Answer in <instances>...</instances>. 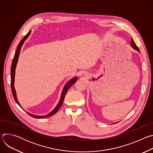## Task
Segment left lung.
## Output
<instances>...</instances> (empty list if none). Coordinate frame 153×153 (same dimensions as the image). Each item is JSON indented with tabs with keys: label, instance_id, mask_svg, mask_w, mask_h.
Segmentation results:
<instances>
[{
	"label": "left lung",
	"instance_id": "1",
	"mask_svg": "<svg viewBox=\"0 0 153 153\" xmlns=\"http://www.w3.org/2000/svg\"><path fill=\"white\" fill-rule=\"evenodd\" d=\"M131 47H132L135 50L137 51L138 52H140V50H139V48H138V47H137V45L135 44V43H134V40H133V39H131Z\"/></svg>",
	"mask_w": 153,
	"mask_h": 153
}]
</instances>
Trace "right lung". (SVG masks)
Listing matches in <instances>:
<instances>
[{"mask_svg":"<svg viewBox=\"0 0 153 153\" xmlns=\"http://www.w3.org/2000/svg\"><path fill=\"white\" fill-rule=\"evenodd\" d=\"M31 33V31H30L28 34L21 40V41L20 42L19 44L18 45L17 47V49H16V51L15 52V54H14V58L13 59V62H12V64H11V91H12V94H13V96L14 97V99L16 101V102L21 107L20 103H19L18 102V100L17 99V96H16V90H15V88H14V77H15V70H16V65H17V61H18V58H19V54H20V49H21V47L22 46L23 43H24L25 40L28 37V36H30ZM77 77H73V79H71L70 80H69L67 83L66 85H65L64 88L63 89V91H62V94H61V96H60V100L58 103V104L57 105V106L55 107V108L54 109V110L50 112L49 114H47V115H45V116H36V115H34V114H32L28 112H27L30 116L34 117V118H36V119H43V118H46V117H50L53 115H54V114H56L58 110L60 109V108L61 107L62 103H63V100L65 99V95H66V93L68 91V89L70 88V87L77 81ZM22 108V107H21Z\"/></svg>","mask_w":153,"mask_h":153,"instance_id":"add662e5","label":"right lung"}]
</instances>
